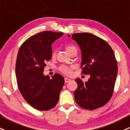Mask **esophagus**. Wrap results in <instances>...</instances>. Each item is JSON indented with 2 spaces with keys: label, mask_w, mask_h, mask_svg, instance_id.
<instances>
[{
  "label": "esophagus",
  "mask_w": 130,
  "mask_h": 130,
  "mask_svg": "<svg viewBox=\"0 0 130 130\" xmlns=\"http://www.w3.org/2000/svg\"><path fill=\"white\" fill-rule=\"evenodd\" d=\"M64 81H65V83H68V82H69L70 81V79L68 78H64Z\"/></svg>",
  "instance_id": "34e87169"
}]
</instances>
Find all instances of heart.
<instances>
[{"label": "heart", "mask_w": 130, "mask_h": 130, "mask_svg": "<svg viewBox=\"0 0 130 130\" xmlns=\"http://www.w3.org/2000/svg\"><path fill=\"white\" fill-rule=\"evenodd\" d=\"M65 49L66 50L67 52H68L69 54H71L72 52H77L78 48L76 47L75 44H72V43H68V44H65L64 46ZM55 51L54 50L52 51V57L54 58L55 57ZM74 67L73 66H61L60 68H59V70H60V72H61L62 73L65 75H71L72 73V70L73 69Z\"/></svg>", "instance_id": "b5f03b06"}]
</instances>
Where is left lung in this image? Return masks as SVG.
<instances>
[{"label":"left lung","mask_w":130,"mask_h":130,"mask_svg":"<svg viewBox=\"0 0 130 130\" xmlns=\"http://www.w3.org/2000/svg\"><path fill=\"white\" fill-rule=\"evenodd\" d=\"M72 37L82 53L81 73L90 75L87 82L75 79L78 87L74 92L75 100L84 109H97L109 101L114 92L118 74L114 52L104 40L92 34L75 33Z\"/></svg>","instance_id":"1"}]
</instances>
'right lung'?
<instances>
[{
  "label": "right lung",
  "mask_w": 130,
  "mask_h": 130,
  "mask_svg": "<svg viewBox=\"0 0 130 130\" xmlns=\"http://www.w3.org/2000/svg\"><path fill=\"white\" fill-rule=\"evenodd\" d=\"M62 32L43 31L30 37L19 48L15 64L17 86L25 100L40 111L57 105L64 84L63 76L55 73L52 78L43 74L46 62L52 58V44Z\"/></svg>",
  "instance_id": "right-lung-1"
}]
</instances>
